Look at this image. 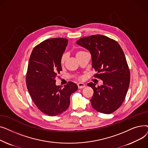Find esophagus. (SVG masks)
<instances>
[{"label":"esophagus","mask_w":148,"mask_h":148,"mask_svg":"<svg viewBox=\"0 0 148 148\" xmlns=\"http://www.w3.org/2000/svg\"><path fill=\"white\" fill-rule=\"evenodd\" d=\"M77 86H78L79 89H83V88H85L86 85H85V84H84L83 83H79L78 84H77Z\"/></svg>","instance_id":"34e87169"}]
</instances>
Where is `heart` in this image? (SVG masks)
<instances>
[{
  "instance_id": "1",
  "label": "heart",
  "mask_w": 148,
  "mask_h": 148,
  "mask_svg": "<svg viewBox=\"0 0 148 148\" xmlns=\"http://www.w3.org/2000/svg\"><path fill=\"white\" fill-rule=\"evenodd\" d=\"M81 52H82V51H78L77 53V54H76V55L77 54H78L79 53H81ZM65 58H66V56H65V54H63V55H62V56H61V58H60V64H64V62H65ZM79 79H82V77H79Z\"/></svg>"
}]
</instances>
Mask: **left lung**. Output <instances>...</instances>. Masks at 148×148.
Segmentation results:
<instances>
[{
  "instance_id": "8db88e82",
  "label": "left lung",
  "mask_w": 148,
  "mask_h": 148,
  "mask_svg": "<svg viewBox=\"0 0 148 148\" xmlns=\"http://www.w3.org/2000/svg\"><path fill=\"white\" fill-rule=\"evenodd\" d=\"M76 43L90 51L92 68L97 72L94 77L103 82L100 86L88 84L94 90L92 106L100 113L114 112L125 99L130 82L129 67L120 45L101 35L83 37Z\"/></svg>"
}]
</instances>
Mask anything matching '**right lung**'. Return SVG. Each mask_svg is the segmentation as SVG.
I'll list each match as a JSON object with an SVG mask.
<instances>
[{
    "instance_id": "add662e5",
    "label": "right lung",
    "mask_w": 148,
    "mask_h": 148,
    "mask_svg": "<svg viewBox=\"0 0 148 148\" xmlns=\"http://www.w3.org/2000/svg\"><path fill=\"white\" fill-rule=\"evenodd\" d=\"M65 38H51L36 45L30 54L26 74V86L32 99L43 113L54 116L66 111L70 96L78 89L68 82L56 86L55 78L62 71L60 58L68 44Z\"/></svg>"
}]
</instances>
